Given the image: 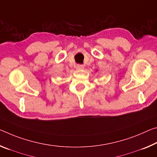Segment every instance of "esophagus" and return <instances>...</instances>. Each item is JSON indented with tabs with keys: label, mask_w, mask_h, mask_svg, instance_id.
Returning <instances> with one entry per match:
<instances>
[{
	"label": "esophagus",
	"mask_w": 157,
	"mask_h": 157,
	"mask_svg": "<svg viewBox=\"0 0 157 157\" xmlns=\"http://www.w3.org/2000/svg\"><path fill=\"white\" fill-rule=\"evenodd\" d=\"M84 65H82V64H78V65L76 66L77 70H82V69H84Z\"/></svg>",
	"instance_id": "1"
}]
</instances>
